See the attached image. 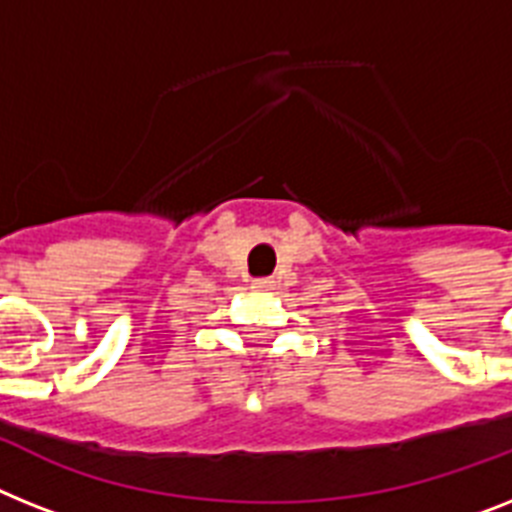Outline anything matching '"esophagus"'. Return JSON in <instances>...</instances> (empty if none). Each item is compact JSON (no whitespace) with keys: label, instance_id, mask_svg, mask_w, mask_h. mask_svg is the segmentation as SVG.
Listing matches in <instances>:
<instances>
[{"label":"esophagus","instance_id":"1","mask_svg":"<svg viewBox=\"0 0 512 512\" xmlns=\"http://www.w3.org/2000/svg\"><path fill=\"white\" fill-rule=\"evenodd\" d=\"M251 287H253V290H261V293H266V290H272L274 282L266 280V277H264V280H253Z\"/></svg>","mask_w":512,"mask_h":512}]
</instances>
